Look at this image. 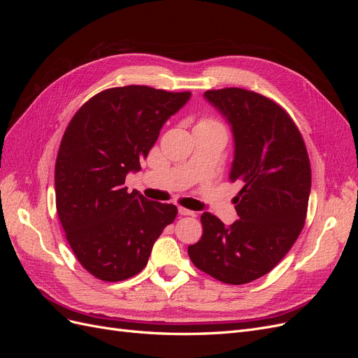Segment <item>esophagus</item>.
<instances>
[{"label":"esophagus","mask_w":358,"mask_h":358,"mask_svg":"<svg viewBox=\"0 0 358 358\" xmlns=\"http://www.w3.org/2000/svg\"><path fill=\"white\" fill-rule=\"evenodd\" d=\"M179 215H182V216H196V212L185 209V208H179Z\"/></svg>","instance_id":"34e87169"}]
</instances>
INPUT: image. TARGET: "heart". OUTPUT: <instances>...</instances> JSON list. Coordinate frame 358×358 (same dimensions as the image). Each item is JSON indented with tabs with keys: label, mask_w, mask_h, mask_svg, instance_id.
<instances>
[{
	"label": "heart",
	"mask_w": 358,
	"mask_h": 358,
	"mask_svg": "<svg viewBox=\"0 0 358 358\" xmlns=\"http://www.w3.org/2000/svg\"><path fill=\"white\" fill-rule=\"evenodd\" d=\"M199 125H209V127H221L218 122L215 121L212 117H203L201 121L199 122Z\"/></svg>",
	"instance_id": "1"
}]
</instances>
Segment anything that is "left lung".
Returning <instances> with one entry per match:
<instances>
[{"instance_id": "obj_1", "label": "left lung", "mask_w": 358, "mask_h": 358, "mask_svg": "<svg viewBox=\"0 0 358 358\" xmlns=\"http://www.w3.org/2000/svg\"><path fill=\"white\" fill-rule=\"evenodd\" d=\"M231 125L230 182L239 220L225 227L201 215V239L188 246L191 262L224 284L242 285L268 273L303 230L310 192V162L297 125L278 103L242 88L204 92Z\"/></svg>"}]
</instances>
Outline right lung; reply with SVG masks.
I'll return each instance as SVG.
<instances>
[{"instance_id":"add662e5","label":"right lung","mask_w":358,"mask_h":358,"mask_svg":"<svg viewBox=\"0 0 358 358\" xmlns=\"http://www.w3.org/2000/svg\"><path fill=\"white\" fill-rule=\"evenodd\" d=\"M189 96L143 85L104 90L76 112L64 133L57 212L71 251L96 279L117 282L142 272L155 241L175 221V204L149 201L124 183Z\"/></svg>"}]
</instances>
